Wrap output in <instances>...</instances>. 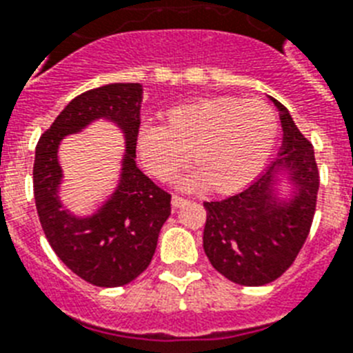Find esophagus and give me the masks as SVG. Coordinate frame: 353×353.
<instances>
[{"instance_id": "esophagus-1", "label": "esophagus", "mask_w": 353, "mask_h": 353, "mask_svg": "<svg viewBox=\"0 0 353 353\" xmlns=\"http://www.w3.org/2000/svg\"><path fill=\"white\" fill-rule=\"evenodd\" d=\"M171 203H173V208H182L183 203H188V198L180 196V194H173V198H171Z\"/></svg>"}]
</instances>
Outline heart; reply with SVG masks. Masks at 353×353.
Masks as SVG:
<instances>
[{"label": "heart", "mask_w": 353, "mask_h": 353, "mask_svg": "<svg viewBox=\"0 0 353 353\" xmlns=\"http://www.w3.org/2000/svg\"><path fill=\"white\" fill-rule=\"evenodd\" d=\"M278 135L274 108L260 99L214 97L168 110L165 126L145 124L137 137L142 164L170 180L191 155L198 164L182 188L232 191L260 173Z\"/></svg>", "instance_id": "1"}]
</instances>
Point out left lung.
<instances>
[{
	"mask_svg": "<svg viewBox=\"0 0 353 353\" xmlns=\"http://www.w3.org/2000/svg\"><path fill=\"white\" fill-rule=\"evenodd\" d=\"M281 112L283 151L299 185L296 200L278 205L270 194L274 165L240 193L216 202H203L208 211L203 250L214 269L245 287H260L278 279L298 258L312 227L319 189L314 145L303 135L287 108Z\"/></svg>",
	"mask_w": 353,
	"mask_h": 353,
	"instance_id": "1",
	"label": "left lung"
}]
</instances>
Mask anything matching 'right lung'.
Here are the masks:
<instances>
[{
  "label": "right lung",
  "instance_id": "obj_1",
  "mask_svg": "<svg viewBox=\"0 0 353 353\" xmlns=\"http://www.w3.org/2000/svg\"><path fill=\"white\" fill-rule=\"evenodd\" d=\"M139 83H113L81 93L39 137L34 160V198L46 240L74 274L95 287H122L144 272L155 254L159 232L171 214V194L135 165ZM108 117L127 133L123 180L112 200L92 219H74L60 209L57 145L95 118Z\"/></svg>",
  "mask_w": 353,
  "mask_h": 353
}]
</instances>
